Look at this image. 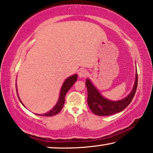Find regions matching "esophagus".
Returning a JSON list of instances; mask_svg holds the SVG:
<instances>
[{
	"label": "esophagus",
	"mask_w": 153,
	"mask_h": 153,
	"mask_svg": "<svg viewBox=\"0 0 153 153\" xmlns=\"http://www.w3.org/2000/svg\"><path fill=\"white\" fill-rule=\"evenodd\" d=\"M87 74H88V71L86 69H85V68H81L78 72V76L80 77H86L87 76Z\"/></svg>",
	"instance_id": "1"
}]
</instances>
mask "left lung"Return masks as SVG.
Segmentation results:
<instances>
[{
	"instance_id": "1",
	"label": "left lung",
	"mask_w": 153,
	"mask_h": 153,
	"mask_svg": "<svg viewBox=\"0 0 153 153\" xmlns=\"http://www.w3.org/2000/svg\"><path fill=\"white\" fill-rule=\"evenodd\" d=\"M137 84H138V74L137 72L134 85L130 94L122 100L112 101L102 96L97 89L93 85L89 79H87L85 85L88 92V105L92 112L98 116H110L116 113L120 112L132 102L136 93Z\"/></svg>"
}]
</instances>
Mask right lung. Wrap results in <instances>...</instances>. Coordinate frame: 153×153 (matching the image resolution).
<instances>
[{
	"label": "right lung",
	"mask_w": 153,
	"mask_h": 153,
	"mask_svg": "<svg viewBox=\"0 0 153 153\" xmlns=\"http://www.w3.org/2000/svg\"><path fill=\"white\" fill-rule=\"evenodd\" d=\"M77 79V74H75L74 76L68 77L67 79L64 81V82L62 85L61 91H60V95L59 100H58L57 104H56L55 106L53 107V108L51 109V111H49L48 112L45 113L44 114H39V116H43V117H52V116L56 115L60 111L62 110V107L64 106V102H65V96L68 90L71 89V87H72L73 85H74L75 82H76ZM17 92V91H16ZM20 100V99H19ZM21 101V100H20ZM21 102H22L21 101ZM23 105V103H22ZM39 115V114H36Z\"/></svg>",
	"instance_id": "add662e5"
}]
</instances>
